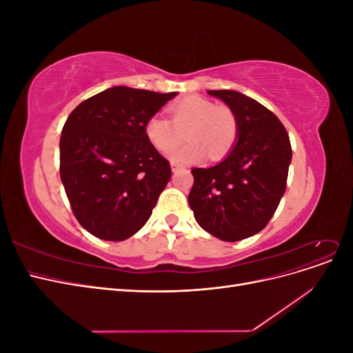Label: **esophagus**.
I'll return each mask as SVG.
<instances>
[{
  "instance_id": "34e87169",
  "label": "esophagus",
  "mask_w": 353,
  "mask_h": 353,
  "mask_svg": "<svg viewBox=\"0 0 353 353\" xmlns=\"http://www.w3.org/2000/svg\"><path fill=\"white\" fill-rule=\"evenodd\" d=\"M170 168H172V170H174V172H176V170H179V169H184V166H183V165H179V163H175V162H172V163H170Z\"/></svg>"
}]
</instances>
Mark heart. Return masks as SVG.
Masks as SVG:
<instances>
[{
  "instance_id": "1",
  "label": "heart",
  "mask_w": 353,
  "mask_h": 353,
  "mask_svg": "<svg viewBox=\"0 0 353 353\" xmlns=\"http://www.w3.org/2000/svg\"><path fill=\"white\" fill-rule=\"evenodd\" d=\"M170 121L152 116L145 122L147 140L160 153H169L184 140L188 143L170 154L174 162L188 163L205 157L219 160L225 157L239 137L237 116L228 105H216L209 99L187 97L169 108Z\"/></svg>"
}]
</instances>
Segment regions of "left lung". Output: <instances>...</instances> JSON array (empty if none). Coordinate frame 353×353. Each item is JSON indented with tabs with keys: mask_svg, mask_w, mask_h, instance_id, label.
Returning <instances> with one entry per match:
<instances>
[{
	"mask_svg": "<svg viewBox=\"0 0 353 353\" xmlns=\"http://www.w3.org/2000/svg\"><path fill=\"white\" fill-rule=\"evenodd\" d=\"M236 113L239 137L231 153L212 168H193L188 194L199 225L223 241L262 231L274 216L287 187L290 138L271 110L244 94L210 90Z\"/></svg>",
	"mask_w": 353,
	"mask_h": 353,
	"instance_id": "left-lung-1",
	"label": "left lung"
}]
</instances>
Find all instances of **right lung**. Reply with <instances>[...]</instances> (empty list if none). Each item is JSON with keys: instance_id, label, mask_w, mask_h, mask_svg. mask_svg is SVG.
I'll return each mask as SVG.
<instances>
[{"instance_id": "1", "label": "right lung", "mask_w": 353, "mask_h": 353, "mask_svg": "<svg viewBox=\"0 0 353 353\" xmlns=\"http://www.w3.org/2000/svg\"><path fill=\"white\" fill-rule=\"evenodd\" d=\"M175 95L113 87L69 114L60 137V178L74 218L92 236L122 241L150 218L172 170L144 128Z\"/></svg>"}]
</instances>
